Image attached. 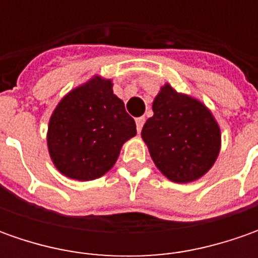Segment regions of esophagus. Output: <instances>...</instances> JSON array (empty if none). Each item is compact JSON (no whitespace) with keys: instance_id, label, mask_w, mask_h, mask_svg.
<instances>
[{"instance_id":"obj_1","label":"esophagus","mask_w":258,"mask_h":258,"mask_svg":"<svg viewBox=\"0 0 258 258\" xmlns=\"http://www.w3.org/2000/svg\"><path fill=\"white\" fill-rule=\"evenodd\" d=\"M145 123V117H138L136 119V129H138V134H141V131H142V127H144Z\"/></svg>"}]
</instances>
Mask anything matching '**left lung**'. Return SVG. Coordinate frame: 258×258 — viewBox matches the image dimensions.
I'll list each match as a JSON object with an SVG mask.
<instances>
[{
    "instance_id": "obj_1",
    "label": "left lung",
    "mask_w": 258,
    "mask_h": 258,
    "mask_svg": "<svg viewBox=\"0 0 258 258\" xmlns=\"http://www.w3.org/2000/svg\"><path fill=\"white\" fill-rule=\"evenodd\" d=\"M152 110L142 139L156 168L172 182L200 179L213 168L221 149V129L211 110L169 83L155 96Z\"/></svg>"
}]
</instances>
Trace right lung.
Returning <instances> with one entry per match:
<instances>
[{"label": "right lung", "mask_w": 258, "mask_h": 258, "mask_svg": "<svg viewBox=\"0 0 258 258\" xmlns=\"http://www.w3.org/2000/svg\"><path fill=\"white\" fill-rule=\"evenodd\" d=\"M135 135V120L113 93L112 79L94 75L55 106L47 148L58 172L76 181H93L113 168L123 144Z\"/></svg>", "instance_id": "add662e5"}]
</instances>
